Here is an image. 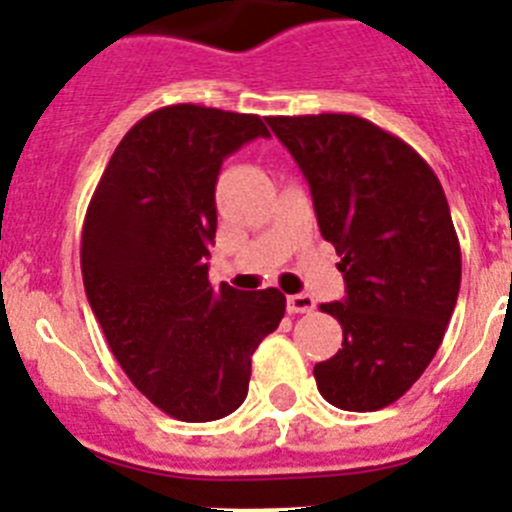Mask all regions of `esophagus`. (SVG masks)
Instances as JSON below:
<instances>
[{
	"mask_svg": "<svg viewBox=\"0 0 512 512\" xmlns=\"http://www.w3.org/2000/svg\"><path fill=\"white\" fill-rule=\"evenodd\" d=\"M316 308V300L305 295V292H298V295H290L287 298V310L290 313H310V310Z\"/></svg>",
	"mask_w": 512,
	"mask_h": 512,
	"instance_id": "1",
	"label": "esophagus"
}]
</instances>
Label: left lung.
<instances>
[{"label": "left lung", "mask_w": 512, "mask_h": 512, "mask_svg": "<svg viewBox=\"0 0 512 512\" xmlns=\"http://www.w3.org/2000/svg\"><path fill=\"white\" fill-rule=\"evenodd\" d=\"M266 121L342 256L347 295L321 310L344 342L313 368L318 391L347 412L383 409L425 373L456 308L461 246L443 186L409 144L352 113Z\"/></svg>", "instance_id": "8db88e82"}]
</instances>
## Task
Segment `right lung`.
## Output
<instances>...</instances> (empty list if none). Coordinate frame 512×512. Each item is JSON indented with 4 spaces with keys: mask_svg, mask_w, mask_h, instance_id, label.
I'll return each instance as SVG.
<instances>
[{
    "mask_svg": "<svg viewBox=\"0 0 512 512\" xmlns=\"http://www.w3.org/2000/svg\"><path fill=\"white\" fill-rule=\"evenodd\" d=\"M269 137L253 113L178 103L126 131L82 225V279L113 357L181 422H212L248 393L251 357L285 295L209 282L222 160Z\"/></svg>",
    "mask_w": 512,
    "mask_h": 512,
    "instance_id": "right-lung-1",
    "label": "right lung"
}]
</instances>
